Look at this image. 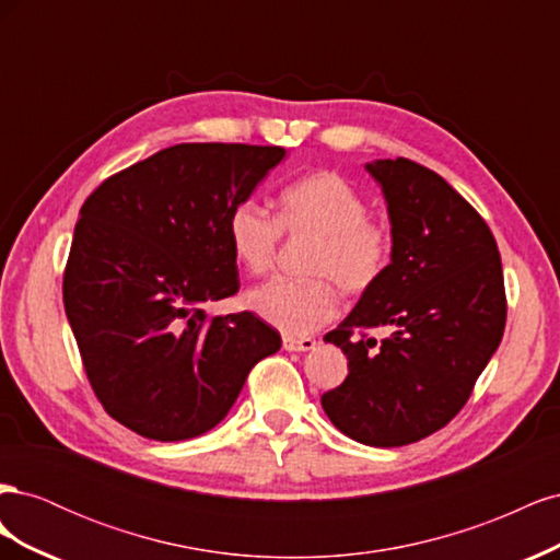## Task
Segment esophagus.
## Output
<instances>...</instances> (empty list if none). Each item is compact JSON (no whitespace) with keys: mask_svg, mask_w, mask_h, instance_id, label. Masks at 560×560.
<instances>
[{"mask_svg":"<svg viewBox=\"0 0 560 560\" xmlns=\"http://www.w3.org/2000/svg\"><path fill=\"white\" fill-rule=\"evenodd\" d=\"M315 346H317L315 338H292V336L282 338V348L290 352H308V350H315Z\"/></svg>","mask_w":560,"mask_h":560,"instance_id":"esophagus-1","label":"esophagus"}]
</instances>
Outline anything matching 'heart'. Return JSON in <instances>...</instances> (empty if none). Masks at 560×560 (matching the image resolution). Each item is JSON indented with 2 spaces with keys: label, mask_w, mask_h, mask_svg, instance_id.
<instances>
[{
  "label": "heart",
  "mask_w": 560,
  "mask_h": 560,
  "mask_svg": "<svg viewBox=\"0 0 560 560\" xmlns=\"http://www.w3.org/2000/svg\"><path fill=\"white\" fill-rule=\"evenodd\" d=\"M315 238L308 280H270L247 292V308L287 336H306L338 313V282L350 294L374 287L389 264V231L369 219V206L354 186L336 173L319 171L284 186L278 219L257 200H243L229 214L226 235L233 257L249 273H266L276 259L279 229Z\"/></svg>",
  "instance_id": "1"
}]
</instances>
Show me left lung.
Listing matches in <instances>:
<instances>
[{"mask_svg": "<svg viewBox=\"0 0 560 560\" xmlns=\"http://www.w3.org/2000/svg\"><path fill=\"white\" fill-rule=\"evenodd\" d=\"M364 171L385 198L393 254L325 336L348 358V376L322 409L354 442L395 448L442 430L469 399L502 341L504 280L493 233L444 177L406 159ZM371 326L390 336L349 338Z\"/></svg>", "mask_w": 560, "mask_h": 560, "instance_id": "left-lung-1", "label": "left lung"}]
</instances>
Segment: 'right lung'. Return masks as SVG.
<instances>
[{
    "instance_id": "1",
    "label": "right lung",
    "mask_w": 560,
    "mask_h": 560,
    "mask_svg": "<svg viewBox=\"0 0 560 560\" xmlns=\"http://www.w3.org/2000/svg\"><path fill=\"white\" fill-rule=\"evenodd\" d=\"M287 159L282 147L175 144L83 202L62 299L105 411L154 442L222 422L249 369L280 350L252 313L210 315L238 292L231 210Z\"/></svg>"
}]
</instances>
